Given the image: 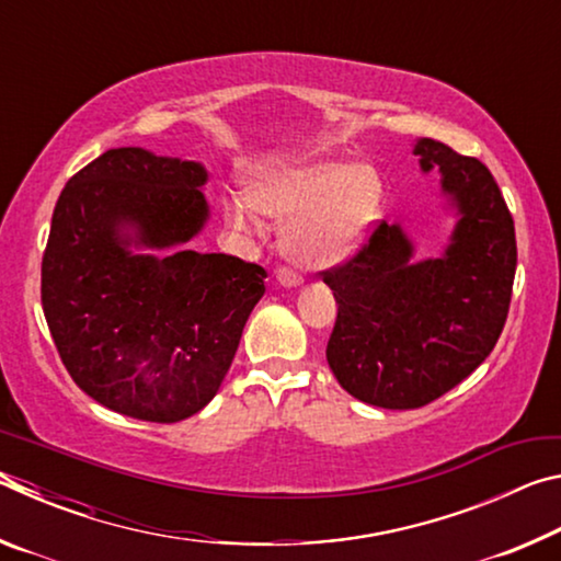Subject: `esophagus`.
Masks as SVG:
<instances>
[{
  "label": "esophagus",
  "instance_id": "esophagus-1",
  "mask_svg": "<svg viewBox=\"0 0 561 561\" xmlns=\"http://www.w3.org/2000/svg\"><path fill=\"white\" fill-rule=\"evenodd\" d=\"M277 284H282V287H287V289H297V287H301V277L297 272H291L287 267H279L277 270Z\"/></svg>",
  "mask_w": 561,
  "mask_h": 561
}]
</instances>
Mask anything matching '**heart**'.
I'll return each instance as SVG.
<instances>
[{
	"label": "heart",
	"mask_w": 561,
	"mask_h": 561,
	"mask_svg": "<svg viewBox=\"0 0 561 561\" xmlns=\"http://www.w3.org/2000/svg\"><path fill=\"white\" fill-rule=\"evenodd\" d=\"M252 207L284 227V252L301 267L346 262L371 232L383 203V180L368 163L341 158L294 160L260 170L247 190ZM237 230L252 227L244 203L227 207Z\"/></svg>",
	"instance_id": "obj_1"
}]
</instances>
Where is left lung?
Instances as JSON below:
<instances>
[{"mask_svg": "<svg viewBox=\"0 0 561 561\" xmlns=\"http://www.w3.org/2000/svg\"><path fill=\"white\" fill-rule=\"evenodd\" d=\"M423 173L438 168L455 215L440 257H415L403 225L381 222L344 267L324 274L339 314L327 360L358 401L411 411L468 378L495 348L517 270L515 222L478 158L431 138L413 146Z\"/></svg>", "mask_w": 561, "mask_h": 561, "instance_id": "8db88e82", "label": "left lung"}]
</instances>
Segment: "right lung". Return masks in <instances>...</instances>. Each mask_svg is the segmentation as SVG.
Here are the masks:
<instances>
[{
	"label": "right lung",
	"instance_id": "right-lung-1",
	"mask_svg": "<svg viewBox=\"0 0 561 561\" xmlns=\"http://www.w3.org/2000/svg\"><path fill=\"white\" fill-rule=\"evenodd\" d=\"M197 160L113 148L61 190L42 307L66 371L121 415L178 423L220 391L264 294L260 264L195 252L210 205Z\"/></svg>",
	"mask_w": 561,
	"mask_h": 561
}]
</instances>
